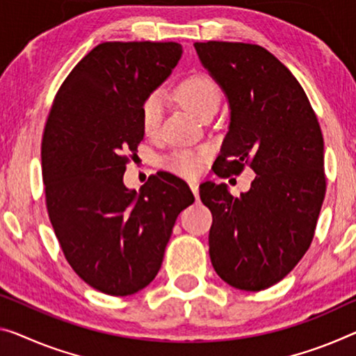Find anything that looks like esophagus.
<instances>
[{"instance_id": "obj_1", "label": "esophagus", "mask_w": 356, "mask_h": 356, "mask_svg": "<svg viewBox=\"0 0 356 356\" xmlns=\"http://www.w3.org/2000/svg\"><path fill=\"white\" fill-rule=\"evenodd\" d=\"M189 188H191V191H193V194L195 195V199H199V184L191 183V184H189Z\"/></svg>"}]
</instances>
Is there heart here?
<instances>
[{
    "label": "heart",
    "instance_id": "obj_1",
    "mask_svg": "<svg viewBox=\"0 0 356 356\" xmlns=\"http://www.w3.org/2000/svg\"><path fill=\"white\" fill-rule=\"evenodd\" d=\"M175 100L186 111L194 114L195 118H204L205 114L215 113L220 103V89L211 76L205 73H194L183 79L175 89ZM163 113L162 95L149 94L141 102L140 116L141 127L146 135H154L159 130ZM207 151L194 152L189 149H177L162 159V167L183 178H194L200 173L204 165Z\"/></svg>",
    "mask_w": 356,
    "mask_h": 356
}]
</instances>
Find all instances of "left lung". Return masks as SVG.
<instances>
[{
  "mask_svg": "<svg viewBox=\"0 0 356 356\" xmlns=\"http://www.w3.org/2000/svg\"><path fill=\"white\" fill-rule=\"evenodd\" d=\"M194 47L231 108L213 170L256 173L240 197L224 183L200 184L213 215L210 259L231 286L261 291L285 278L314 240L326 193L323 135L298 79L267 49L226 41Z\"/></svg>",
  "mask_w": 356,
  "mask_h": 356,
  "instance_id": "1",
  "label": "left lung"
}]
</instances>
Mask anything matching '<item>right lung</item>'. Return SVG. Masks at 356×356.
I'll return each instance as SVG.
<instances>
[{
	"mask_svg": "<svg viewBox=\"0 0 356 356\" xmlns=\"http://www.w3.org/2000/svg\"><path fill=\"white\" fill-rule=\"evenodd\" d=\"M178 42H102L71 70L49 111L41 143L49 220L68 264L109 296L154 280L175 221L194 202L172 173L140 193L124 172L145 136L140 108L181 58Z\"/></svg>",
	"mask_w": 356,
	"mask_h": 356,
	"instance_id": "1",
	"label": "right lung"
}]
</instances>
